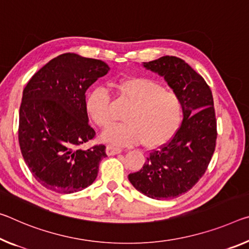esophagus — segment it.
<instances>
[{
    "label": "esophagus",
    "instance_id": "1",
    "mask_svg": "<svg viewBox=\"0 0 249 249\" xmlns=\"http://www.w3.org/2000/svg\"><path fill=\"white\" fill-rule=\"evenodd\" d=\"M106 153H107L108 155H117V154L122 153V148L115 147V146H112V145H108L107 147H106Z\"/></svg>",
    "mask_w": 249,
    "mask_h": 249
}]
</instances>
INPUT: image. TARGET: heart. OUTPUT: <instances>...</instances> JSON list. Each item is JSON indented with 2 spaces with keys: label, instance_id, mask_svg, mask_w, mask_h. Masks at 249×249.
<instances>
[{
  "label": "heart",
  "instance_id": "obj_1",
  "mask_svg": "<svg viewBox=\"0 0 249 249\" xmlns=\"http://www.w3.org/2000/svg\"><path fill=\"white\" fill-rule=\"evenodd\" d=\"M118 96L129 104L123 114L125 122L108 126L102 139L113 145L143 143L154 148L172 139L181 121V103L172 90L147 77L132 76L115 84ZM85 109L96 125L104 127L112 121L109 96L103 88L93 89L85 98Z\"/></svg>",
  "mask_w": 249,
  "mask_h": 249
}]
</instances>
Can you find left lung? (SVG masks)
I'll use <instances>...</instances> for the list:
<instances>
[{"mask_svg":"<svg viewBox=\"0 0 249 249\" xmlns=\"http://www.w3.org/2000/svg\"><path fill=\"white\" fill-rule=\"evenodd\" d=\"M143 66L164 77L178 96L183 122L174 137L149 153L128 180L149 198L172 199L194 186L210 164L217 137L214 100L204 78L181 58L166 55Z\"/></svg>","mask_w":249,"mask_h":249,"instance_id":"left-lung-1","label":"left lung"}]
</instances>
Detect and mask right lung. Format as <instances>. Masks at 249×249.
Wrapping results in <instances>:
<instances>
[{"label":"right lung","mask_w":249,"mask_h":249,"mask_svg":"<svg viewBox=\"0 0 249 249\" xmlns=\"http://www.w3.org/2000/svg\"><path fill=\"white\" fill-rule=\"evenodd\" d=\"M109 71L105 62L75 53L58 55L35 73L23 90L18 143L39 184L61 194L93 184L104 145L81 149L95 131L89 124L85 92Z\"/></svg>","instance_id":"right-lung-1"}]
</instances>
